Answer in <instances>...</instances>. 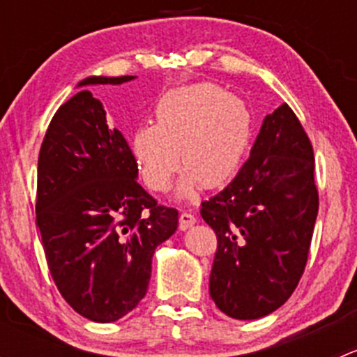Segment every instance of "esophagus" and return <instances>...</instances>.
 I'll return each instance as SVG.
<instances>
[{
	"label": "esophagus",
	"instance_id": "34e87169",
	"mask_svg": "<svg viewBox=\"0 0 357 357\" xmlns=\"http://www.w3.org/2000/svg\"><path fill=\"white\" fill-rule=\"evenodd\" d=\"M195 222H197V218L192 214V212L183 211L181 215H179V229H181V231H185V229L192 228V226L195 225Z\"/></svg>",
	"mask_w": 357,
	"mask_h": 357
}]
</instances>
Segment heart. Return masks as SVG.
Masks as SVG:
<instances>
[{
  "label": "heart",
  "mask_w": 357,
  "mask_h": 357,
  "mask_svg": "<svg viewBox=\"0 0 357 357\" xmlns=\"http://www.w3.org/2000/svg\"><path fill=\"white\" fill-rule=\"evenodd\" d=\"M155 122L135 129L131 150L146 186L167 188L179 165H186L179 197L199 186L218 188L242 165L252 139L247 103L212 82L174 89L157 102Z\"/></svg>",
  "instance_id": "heart-1"
}]
</instances>
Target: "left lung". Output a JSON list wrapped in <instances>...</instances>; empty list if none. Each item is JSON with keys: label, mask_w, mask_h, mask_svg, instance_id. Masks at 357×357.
<instances>
[{"label": "left lung", "mask_w": 357, "mask_h": 357, "mask_svg": "<svg viewBox=\"0 0 357 357\" xmlns=\"http://www.w3.org/2000/svg\"><path fill=\"white\" fill-rule=\"evenodd\" d=\"M319 199L312 145L287 103L266 115L233 181L202 202L218 236L208 290L229 318L271 314L294 294L311 247Z\"/></svg>", "instance_id": "1"}]
</instances>
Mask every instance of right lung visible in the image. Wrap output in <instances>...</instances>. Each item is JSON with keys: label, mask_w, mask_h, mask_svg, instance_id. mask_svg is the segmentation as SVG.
Listing matches in <instances>:
<instances>
[{"label": "right lung", "mask_w": 357, "mask_h": 357, "mask_svg": "<svg viewBox=\"0 0 357 357\" xmlns=\"http://www.w3.org/2000/svg\"><path fill=\"white\" fill-rule=\"evenodd\" d=\"M132 79L93 75L77 86ZM136 178L128 142L91 91L56 110L39 150L36 225L56 289L91 321H117L138 305L153 252L178 229V211L158 205Z\"/></svg>", "instance_id": "obj_1"}]
</instances>
